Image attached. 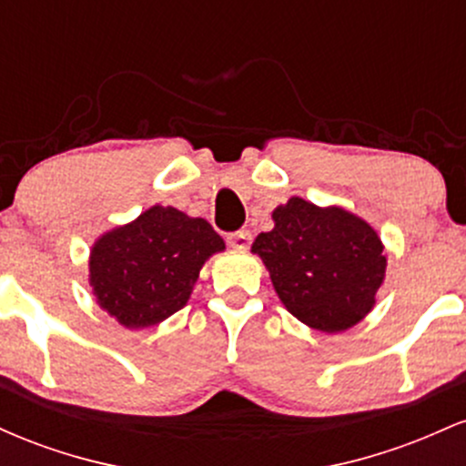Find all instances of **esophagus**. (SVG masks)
Returning <instances> with one entry per match:
<instances>
[{
	"mask_svg": "<svg viewBox=\"0 0 466 466\" xmlns=\"http://www.w3.org/2000/svg\"><path fill=\"white\" fill-rule=\"evenodd\" d=\"M251 243V234L248 229H240V232H234L228 237V245L232 249H248Z\"/></svg>",
	"mask_w": 466,
	"mask_h": 466,
	"instance_id": "esophagus-1",
	"label": "esophagus"
}]
</instances>
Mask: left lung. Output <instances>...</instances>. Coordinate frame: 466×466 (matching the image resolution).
I'll list each match as a JSON object with an SVG mask.
<instances>
[{"label":"left lung","mask_w":466,"mask_h":466,"mask_svg":"<svg viewBox=\"0 0 466 466\" xmlns=\"http://www.w3.org/2000/svg\"><path fill=\"white\" fill-rule=\"evenodd\" d=\"M271 218L274 229L260 232L251 251L287 311L329 335L360 324L386 280L388 258L377 229L344 208H319L302 197L278 206Z\"/></svg>","instance_id":"left-lung-1"}]
</instances>
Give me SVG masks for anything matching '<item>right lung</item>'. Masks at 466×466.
Listing matches in <instances>:
<instances>
[{"label": "right lung", "mask_w": 466, "mask_h": 466, "mask_svg": "<svg viewBox=\"0 0 466 466\" xmlns=\"http://www.w3.org/2000/svg\"><path fill=\"white\" fill-rule=\"evenodd\" d=\"M223 249L226 243L206 218L153 206L96 238L89 287L117 324L148 329L186 307L201 267Z\"/></svg>", "instance_id": "add662e5"}]
</instances>
